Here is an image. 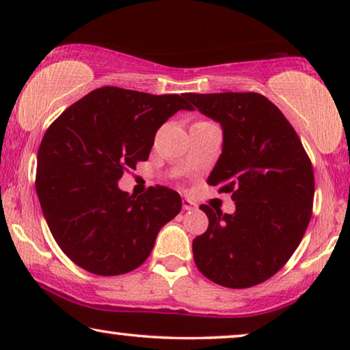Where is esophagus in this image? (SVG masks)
Masks as SVG:
<instances>
[{
	"mask_svg": "<svg viewBox=\"0 0 350 350\" xmlns=\"http://www.w3.org/2000/svg\"><path fill=\"white\" fill-rule=\"evenodd\" d=\"M181 204H183L185 210H193V208L198 207V205H196L191 199H183V202H181Z\"/></svg>",
	"mask_w": 350,
	"mask_h": 350,
	"instance_id": "34e87169",
	"label": "esophagus"
}]
</instances>
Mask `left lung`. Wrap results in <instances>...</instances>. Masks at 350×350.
Returning a JSON list of instances; mask_svg holds the SVG:
<instances>
[{
  "label": "left lung",
  "instance_id": "8db88e82",
  "mask_svg": "<svg viewBox=\"0 0 350 350\" xmlns=\"http://www.w3.org/2000/svg\"><path fill=\"white\" fill-rule=\"evenodd\" d=\"M223 129L207 183L231 193L236 212L200 205L208 228L193 241L198 269L215 284L248 288L280 271L298 248L314 200V170L279 108L255 92L186 94Z\"/></svg>",
  "mask_w": 350,
  "mask_h": 350
}]
</instances>
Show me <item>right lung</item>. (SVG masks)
Returning a JSON list of instances; mask_svg holds the SVG:
<instances>
[{
  "label": "right lung",
  "mask_w": 350,
  "mask_h": 350,
  "mask_svg": "<svg viewBox=\"0 0 350 350\" xmlns=\"http://www.w3.org/2000/svg\"><path fill=\"white\" fill-rule=\"evenodd\" d=\"M183 97L107 85L66 108L46 131L36 194L55 242L83 269L97 275L137 269L161 228L180 213L176 191L156 186L135 198L118 181L148 159L167 119L191 109Z\"/></svg>",
  "instance_id": "1"
}]
</instances>
